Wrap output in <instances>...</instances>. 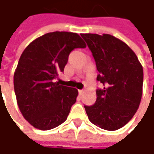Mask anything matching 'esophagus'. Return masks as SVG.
I'll return each instance as SVG.
<instances>
[{"label": "esophagus", "mask_w": 154, "mask_h": 154, "mask_svg": "<svg viewBox=\"0 0 154 154\" xmlns=\"http://www.w3.org/2000/svg\"><path fill=\"white\" fill-rule=\"evenodd\" d=\"M83 93H84V91H83V90H79V95H80V96H81Z\"/></svg>", "instance_id": "34e87169"}]
</instances>
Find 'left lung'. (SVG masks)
Listing matches in <instances>:
<instances>
[{
	"instance_id": "8db88e82",
	"label": "left lung",
	"mask_w": 154,
	"mask_h": 154,
	"mask_svg": "<svg viewBox=\"0 0 154 154\" xmlns=\"http://www.w3.org/2000/svg\"><path fill=\"white\" fill-rule=\"evenodd\" d=\"M92 51L103 85L96 91L92 106H84L89 120L105 130L126 125L139 108L142 96L143 68L135 53L124 42L109 34H81Z\"/></svg>"
}]
</instances>
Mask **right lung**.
I'll list each match as a JSON object with an SVG mask.
<instances>
[{
    "label": "right lung",
    "mask_w": 154,
    "mask_h": 154,
    "mask_svg": "<svg viewBox=\"0 0 154 154\" xmlns=\"http://www.w3.org/2000/svg\"><path fill=\"white\" fill-rule=\"evenodd\" d=\"M86 47L77 33L54 32L35 39L21 54L14 75V92L20 112L34 128L49 130L67 120L78 91L55 80L70 52Z\"/></svg>",
    "instance_id": "right-lung-1"
}]
</instances>
